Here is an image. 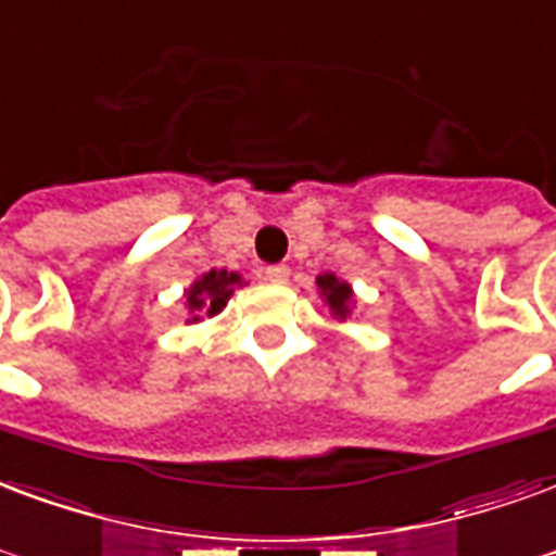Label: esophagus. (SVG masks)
Segmentation results:
<instances>
[{"label": "esophagus", "mask_w": 556, "mask_h": 556, "mask_svg": "<svg viewBox=\"0 0 556 556\" xmlns=\"http://www.w3.org/2000/svg\"><path fill=\"white\" fill-rule=\"evenodd\" d=\"M265 279H267V282H274V286H282V282H289V267H286V265H267L265 267Z\"/></svg>", "instance_id": "obj_1"}]
</instances>
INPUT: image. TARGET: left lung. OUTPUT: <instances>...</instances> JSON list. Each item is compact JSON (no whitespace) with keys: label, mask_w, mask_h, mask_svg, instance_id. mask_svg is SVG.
Here are the masks:
<instances>
[{"label":"left lung","mask_w":556,"mask_h":556,"mask_svg":"<svg viewBox=\"0 0 556 556\" xmlns=\"http://www.w3.org/2000/svg\"><path fill=\"white\" fill-rule=\"evenodd\" d=\"M315 286H318L320 300H324V306L330 309L332 318H339V320L351 318L356 294H353V286L348 282V279H339L336 274H320V277L315 279Z\"/></svg>","instance_id":"obj_1"}]
</instances>
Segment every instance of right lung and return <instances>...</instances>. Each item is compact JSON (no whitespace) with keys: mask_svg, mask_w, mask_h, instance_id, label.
I'll use <instances>...</instances> for the list:
<instances>
[{"mask_svg":"<svg viewBox=\"0 0 556 556\" xmlns=\"http://www.w3.org/2000/svg\"><path fill=\"white\" fill-rule=\"evenodd\" d=\"M247 286L244 277L238 270H226V267H212L185 289V309L188 318L185 324H200L203 318H215L217 312H224L229 298L236 289Z\"/></svg>","mask_w":556,"mask_h":556,"instance_id":"obj_1","label":"right lung"}]
</instances>
